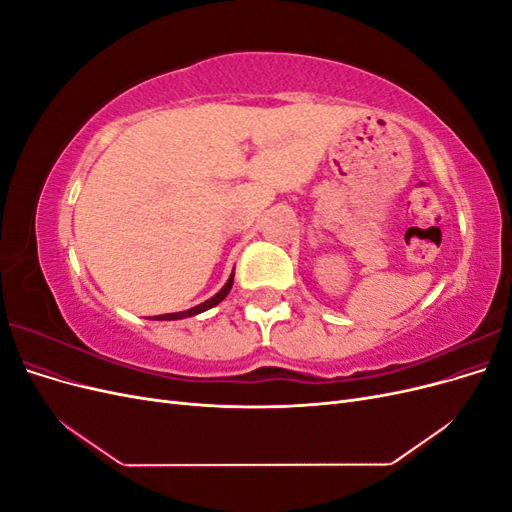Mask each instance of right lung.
Masks as SVG:
<instances>
[{"mask_svg": "<svg viewBox=\"0 0 512 512\" xmlns=\"http://www.w3.org/2000/svg\"><path fill=\"white\" fill-rule=\"evenodd\" d=\"M232 280H235V273H232L230 277H228V282L224 284V288L218 292V294H213L211 299H207L205 303H200V305H196V307H192V309H185V312H177V314H162V316H153L156 320H181V318H190V316H196V314H200V312H207V309H211L213 305H218L220 301H224L226 299V294L230 292V288H232Z\"/></svg>", "mask_w": 512, "mask_h": 512, "instance_id": "right-lung-1", "label": "right lung"}]
</instances>
